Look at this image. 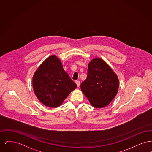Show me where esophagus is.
I'll return each mask as SVG.
<instances>
[{"mask_svg":"<svg viewBox=\"0 0 152 152\" xmlns=\"http://www.w3.org/2000/svg\"><path fill=\"white\" fill-rule=\"evenodd\" d=\"M75 83H76V85H77V87H80V81L77 80V81H75Z\"/></svg>","mask_w":152,"mask_h":152,"instance_id":"obj_1","label":"esophagus"}]
</instances>
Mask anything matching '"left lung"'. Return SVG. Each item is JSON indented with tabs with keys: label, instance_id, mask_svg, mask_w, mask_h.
I'll return each mask as SVG.
<instances>
[{
	"label": "left lung",
	"instance_id": "left-lung-1",
	"mask_svg": "<svg viewBox=\"0 0 152 152\" xmlns=\"http://www.w3.org/2000/svg\"><path fill=\"white\" fill-rule=\"evenodd\" d=\"M118 87L117 76L104 60L96 58L89 63L87 79L81 84V89L94 107L108 105L115 97Z\"/></svg>",
	"mask_w": 152,
	"mask_h": 152
}]
</instances>
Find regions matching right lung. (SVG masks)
<instances>
[{"label":"right lung","mask_w":152,"mask_h":152,"mask_svg":"<svg viewBox=\"0 0 152 152\" xmlns=\"http://www.w3.org/2000/svg\"><path fill=\"white\" fill-rule=\"evenodd\" d=\"M37 99L49 107H58L77 86L65 72L58 57L52 55L40 65L32 80Z\"/></svg>","instance_id":"obj_1"}]
</instances>
